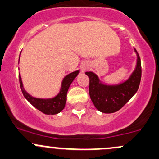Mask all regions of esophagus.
<instances>
[{"mask_svg":"<svg viewBox=\"0 0 159 159\" xmlns=\"http://www.w3.org/2000/svg\"><path fill=\"white\" fill-rule=\"evenodd\" d=\"M81 70H82V71H84L85 70L88 69V64H87V63H85V62L82 63V65L81 66Z\"/></svg>","mask_w":159,"mask_h":159,"instance_id":"34e87169","label":"esophagus"}]
</instances>
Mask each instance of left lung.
Instances as JSON below:
<instances>
[{"label": "left lung", "instance_id": "8db88e82", "mask_svg": "<svg viewBox=\"0 0 159 159\" xmlns=\"http://www.w3.org/2000/svg\"><path fill=\"white\" fill-rule=\"evenodd\" d=\"M134 71L123 82L109 84L102 82L93 71H87L89 77V94L93 105L101 113H112L121 109L137 92L141 81V61L138 52Z\"/></svg>", "mask_w": 159, "mask_h": 159}]
</instances>
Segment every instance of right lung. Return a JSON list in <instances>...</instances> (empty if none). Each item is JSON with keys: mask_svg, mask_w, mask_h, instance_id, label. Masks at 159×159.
Listing matches in <instances>:
<instances>
[{"mask_svg": "<svg viewBox=\"0 0 159 159\" xmlns=\"http://www.w3.org/2000/svg\"><path fill=\"white\" fill-rule=\"evenodd\" d=\"M19 61H18V63H19ZM79 72L80 70H77V71H73V72L70 73V74L65 76L62 81H61V88H60L59 92H58L57 95H56V96L51 98H35V97L30 94L25 90L24 87H23L22 78H21L20 74L19 73L20 85L21 91H22L24 98L35 108H36V109L39 110V111L45 113V114H58V113H59L65 108L67 100V93H68V88H69L70 85L72 83V81L75 80V78L79 74Z\"/></svg>", "mask_w": 159, "mask_h": 159, "instance_id": "1", "label": "right lung"}]
</instances>
